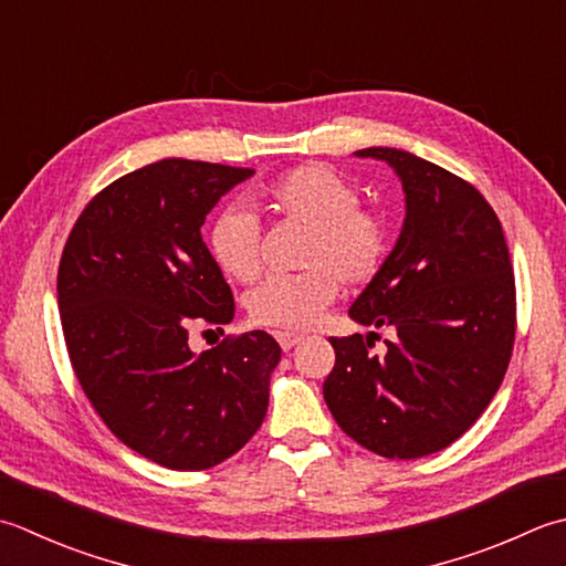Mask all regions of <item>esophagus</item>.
<instances>
[{"label":"esophagus","mask_w":566,"mask_h":566,"mask_svg":"<svg viewBox=\"0 0 566 566\" xmlns=\"http://www.w3.org/2000/svg\"><path fill=\"white\" fill-rule=\"evenodd\" d=\"M276 343H280L282 350H292L298 340H302V336L298 334H286V331H280V334H274Z\"/></svg>","instance_id":"1"}]
</instances>
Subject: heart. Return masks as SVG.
Here are the masks:
<instances>
[{"instance_id": "1", "label": "heart", "mask_w": 566, "mask_h": 566, "mask_svg": "<svg viewBox=\"0 0 566 566\" xmlns=\"http://www.w3.org/2000/svg\"><path fill=\"white\" fill-rule=\"evenodd\" d=\"M258 206L306 228L304 272L268 276L248 294V314L258 326L306 328L348 286L368 284L387 254L380 216L358 206V191L326 164H306L282 174L258 193ZM210 254L223 274L250 282L260 272V226L245 208H228L208 232Z\"/></svg>"}]
</instances>
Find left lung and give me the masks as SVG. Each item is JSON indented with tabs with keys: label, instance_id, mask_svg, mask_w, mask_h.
<instances>
[{
	"label": "left lung",
	"instance_id": "obj_1",
	"mask_svg": "<svg viewBox=\"0 0 566 566\" xmlns=\"http://www.w3.org/2000/svg\"><path fill=\"white\" fill-rule=\"evenodd\" d=\"M405 191V223L380 272L353 302L368 336L331 338L336 365L324 400L338 427L385 459L453 444L503 382L515 340V276L501 220L459 176L395 147H368Z\"/></svg>",
	"mask_w": 566,
	"mask_h": 566
}]
</instances>
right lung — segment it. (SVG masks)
I'll return each instance as SVG.
<instances>
[{
  "instance_id": "add662e5",
  "label": "right lung",
  "mask_w": 566,
  "mask_h": 566,
  "mask_svg": "<svg viewBox=\"0 0 566 566\" xmlns=\"http://www.w3.org/2000/svg\"><path fill=\"white\" fill-rule=\"evenodd\" d=\"M252 169L161 159L103 188L59 268L65 346L109 431L159 467L201 471L260 429L282 348L264 331L196 353L188 331H223L232 292L201 238L206 216Z\"/></svg>"
}]
</instances>
